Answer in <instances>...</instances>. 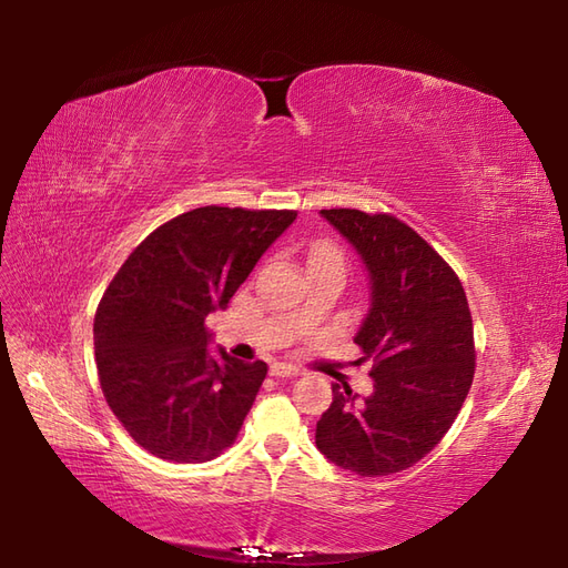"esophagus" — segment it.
I'll list each match as a JSON object with an SVG mask.
<instances>
[{"label":"esophagus","mask_w":568,"mask_h":568,"mask_svg":"<svg viewBox=\"0 0 568 568\" xmlns=\"http://www.w3.org/2000/svg\"><path fill=\"white\" fill-rule=\"evenodd\" d=\"M270 374L274 376V379H294V376L301 374V369L298 367H291L286 363H274L270 367Z\"/></svg>","instance_id":"34e87169"}]
</instances>
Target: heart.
I'll return each instance as SVG.
<instances>
[{
  "mask_svg": "<svg viewBox=\"0 0 568 568\" xmlns=\"http://www.w3.org/2000/svg\"><path fill=\"white\" fill-rule=\"evenodd\" d=\"M317 255H341L334 246L329 244H317L313 251H311V257H317Z\"/></svg>",
  "mask_w": 568,
  "mask_h": 568,
  "instance_id": "obj_1",
  "label": "heart"
}]
</instances>
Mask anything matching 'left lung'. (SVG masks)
Masks as SVG:
<instances>
[{
    "label": "left lung",
    "instance_id": "left-lung-1",
    "mask_svg": "<svg viewBox=\"0 0 568 568\" xmlns=\"http://www.w3.org/2000/svg\"><path fill=\"white\" fill-rule=\"evenodd\" d=\"M355 248L369 307L353 341L372 359L374 390L332 384L315 443L336 467L388 476L417 464L448 434L474 379V326L450 265L393 215L320 211Z\"/></svg>",
    "mask_w": 568,
    "mask_h": 568
}]
</instances>
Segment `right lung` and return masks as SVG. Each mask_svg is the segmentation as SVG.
Wrapping results in <instances>:
<instances>
[{"label":"right lung","mask_w":568,"mask_h":568,"mask_svg":"<svg viewBox=\"0 0 568 568\" xmlns=\"http://www.w3.org/2000/svg\"><path fill=\"white\" fill-rule=\"evenodd\" d=\"M296 211L203 205L151 232L118 270L94 317L101 390L144 450L209 462L234 443L267 365L209 351L225 311Z\"/></svg>","instance_id":"1"}]
</instances>
